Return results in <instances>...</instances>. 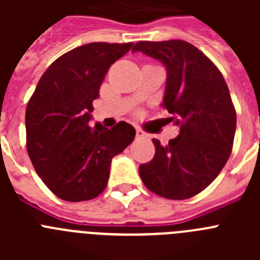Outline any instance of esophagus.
Instances as JSON below:
<instances>
[{"label": "esophagus", "mask_w": 260, "mask_h": 260, "mask_svg": "<svg viewBox=\"0 0 260 260\" xmlns=\"http://www.w3.org/2000/svg\"><path fill=\"white\" fill-rule=\"evenodd\" d=\"M137 139H144V138H148V134L147 133H144L143 130H141V128H137Z\"/></svg>", "instance_id": "34e87169"}]
</instances>
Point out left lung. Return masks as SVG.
<instances>
[{
  "mask_svg": "<svg viewBox=\"0 0 260 260\" xmlns=\"http://www.w3.org/2000/svg\"><path fill=\"white\" fill-rule=\"evenodd\" d=\"M133 52L165 66L161 107L180 126L167 146L152 139L155 156L139 167V176L162 198L189 199L219 176L231 156L237 116L229 88L213 62L187 41H139Z\"/></svg>",
  "mask_w": 260,
  "mask_h": 260,
  "instance_id": "1",
  "label": "left lung"
}]
</instances>
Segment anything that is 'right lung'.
Masks as SVG:
<instances>
[{
    "label": "right lung",
    "mask_w": 260,
    "mask_h": 260,
    "mask_svg": "<svg viewBox=\"0 0 260 260\" xmlns=\"http://www.w3.org/2000/svg\"><path fill=\"white\" fill-rule=\"evenodd\" d=\"M132 48L133 43H89L62 54L27 104V152L43 182L63 201L102 194L112 158L134 141L135 128L125 121L110 128L88 126L108 70Z\"/></svg>",
    "instance_id": "1"
}]
</instances>
